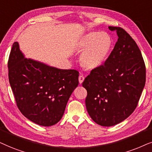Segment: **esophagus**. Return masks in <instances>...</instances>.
<instances>
[{"label": "esophagus", "mask_w": 152, "mask_h": 152, "mask_svg": "<svg viewBox=\"0 0 152 152\" xmlns=\"http://www.w3.org/2000/svg\"><path fill=\"white\" fill-rule=\"evenodd\" d=\"M85 79V77L83 75H80V76H79V77H78V80H79V83L81 84L83 82V80Z\"/></svg>", "instance_id": "1"}]
</instances>
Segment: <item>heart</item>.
Instances as JSON below:
<instances>
[{"mask_svg":"<svg viewBox=\"0 0 152 152\" xmlns=\"http://www.w3.org/2000/svg\"><path fill=\"white\" fill-rule=\"evenodd\" d=\"M112 39L106 32H90L81 37L77 47L83 51L80 61L83 67L93 69L102 65L112 47Z\"/></svg>","mask_w":152,"mask_h":152,"instance_id":"b5f03b06","label":"heart"}]
</instances>
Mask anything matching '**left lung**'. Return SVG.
<instances>
[{
  "mask_svg": "<svg viewBox=\"0 0 152 152\" xmlns=\"http://www.w3.org/2000/svg\"><path fill=\"white\" fill-rule=\"evenodd\" d=\"M118 39L104 64L93 69L83 86L88 94L87 110L96 124L111 126L132 114L145 81L146 67L134 39L120 27L109 26Z\"/></svg>",
  "mask_w": 152,
  "mask_h": 152,
  "instance_id": "obj_1",
  "label": "left lung"
}]
</instances>
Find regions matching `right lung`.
Here are the masks:
<instances>
[{"label":"right lung","mask_w":152,"mask_h":152,"mask_svg":"<svg viewBox=\"0 0 152 152\" xmlns=\"http://www.w3.org/2000/svg\"><path fill=\"white\" fill-rule=\"evenodd\" d=\"M7 66L10 86L22 114L41 126L57 124L78 86L79 72L25 58L17 42L13 44Z\"/></svg>","instance_id":"obj_1"}]
</instances>
